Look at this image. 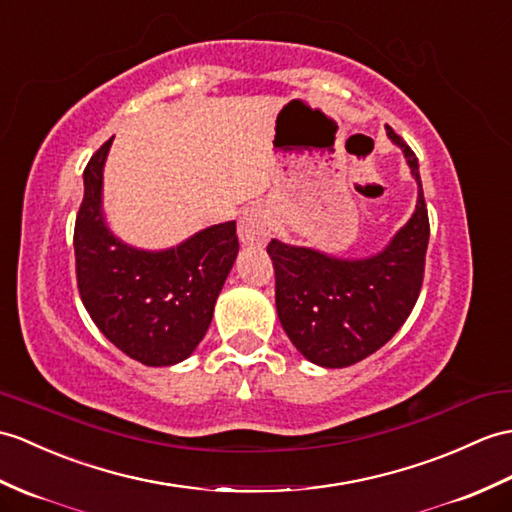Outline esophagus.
<instances>
[{
    "label": "esophagus",
    "instance_id": "obj_1",
    "mask_svg": "<svg viewBox=\"0 0 512 512\" xmlns=\"http://www.w3.org/2000/svg\"><path fill=\"white\" fill-rule=\"evenodd\" d=\"M237 235L240 242L248 246H261L268 242L270 237V216L261 205L246 207L242 211L240 220H237Z\"/></svg>",
    "mask_w": 512,
    "mask_h": 512
}]
</instances>
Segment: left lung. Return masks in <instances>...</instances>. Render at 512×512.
<instances>
[{"instance_id": "1", "label": "left lung", "mask_w": 512, "mask_h": 512, "mask_svg": "<svg viewBox=\"0 0 512 512\" xmlns=\"http://www.w3.org/2000/svg\"><path fill=\"white\" fill-rule=\"evenodd\" d=\"M386 133L403 150L419 196L412 218L382 253L340 259L279 240L268 244L281 327L307 360L325 368L351 366L382 349L421 292L430 220L419 161L395 130L386 126Z\"/></svg>"}]
</instances>
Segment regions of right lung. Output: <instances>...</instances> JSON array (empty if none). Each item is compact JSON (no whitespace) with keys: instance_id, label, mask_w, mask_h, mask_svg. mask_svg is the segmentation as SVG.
Segmentation results:
<instances>
[{"instance_id":"1","label":"right lung","mask_w":512,"mask_h":512,"mask_svg":"<svg viewBox=\"0 0 512 512\" xmlns=\"http://www.w3.org/2000/svg\"><path fill=\"white\" fill-rule=\"evenodd\" d=\"M109 139L87 163L74 251L80 299L117 349L146 366H172L194 353L235 264V220L213 224L165 251L124 244L106 227L102 172Z\"/></svg>"}]
</instances>
